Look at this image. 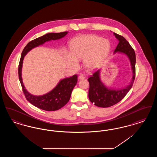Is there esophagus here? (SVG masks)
Here are the masks:
<instances>
[{
  "label": "esophagus",
  "mask_w": 157,
  "mask_h": 157,
  "mask_svg": "<svg viewBox=\"0 0 157 157\" xmlns=\"http://www.w3.org/2000/svg\"><path fill=\"white\" fill-rule=\"evenodd\" d=\"M85 78V76L83 75H81L79 77H78V79L79 80H81V79H83Z\"/></svg>",
  "instance_id": "esophagus-1"
}]
</instances>
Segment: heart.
Masks as SVG:
<instances>
[{"instance_id": "b5f03b06", "label": "heart", "mask_w": 157, "mask_h": 157, "mask_svg": "<svg viewBox=\"0 0 157 157\" xmlns=\"http://www.w3.org/2000/svg\"><path fill=\"white\" fill-rule=\"evenodd\" d=\"M109 42L94 35L75 37L72 41L71 53L66 52L67 65L71 67L79 66L78 60L83 59L85 67L88 69L99 67L110 51Z\"/></svg>"}]
</instances>
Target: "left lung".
Returning a JSON list of instances; mask_svg holds the SVG:
<instances>
[{
	"label": "left lung",
	"instance_id": "8db88e82",
	"mask_svg": "<svg viewBox=\"0 0 157 157\" xmlns=\"http://www.w3.org/2000/svg\"><path fill=\"white\" fill-rule=\"evenodd\" d=\"M113 35L119 43L114 51V53H121L127 55L130 61L132 71L131 81L125 88L121 89L109 88L101 81L99 69L88 78L90 89L88 97L90 101L99 107L106 108L113 106L121 101L131 89L135 77L136 56L134 49L127 40L120 35L113 32Z\"/></svg>",
	"mask_w": 157,
	"mask_h": 157
}]
</instances>
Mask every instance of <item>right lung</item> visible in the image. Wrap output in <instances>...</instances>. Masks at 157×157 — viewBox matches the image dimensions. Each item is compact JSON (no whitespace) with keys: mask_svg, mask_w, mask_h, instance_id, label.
<instances>
[{"mask_svg":"<svg viewBox=\"0 0 157 157\" xmlns=\"http://www.w3.org/2000/svg\"><path fill=\"white\" fill-rule=\"evenodd\" d=\"M67 32L60 33H49L45 35L37 37L29 42L23 50L19 64L18 74L23 92L26 99L30 104L41 109L53 111L60 109L67 104L70 99L72 91L78 82L77 75L61 79L57 85L50 92L43 95L36 96L30 94L25 88L22 81V69L23 60L25 55L33 48L43 45L46 42L52 40H58L66 36Z\"/></svg>","mask_w":157,"mask_h":157,"instance_id":"obj_1","label":"right lung"}]
</instances>
